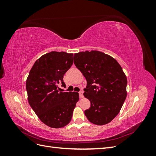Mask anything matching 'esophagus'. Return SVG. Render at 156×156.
Returning a JSON list of instances; mask_svg holds the SVG:
<instances>
[{
	"label": "esophagus",
	"instance_id": "34e87169",
	"mask_svg": "<svg viewBox=\"0 0 156 156\" xmlns=\"http://www.w3.org/2000/svg\"><path fill=\"white\" fill-rule=\"evenodd\" d=\"M79 97H80V98H83V91H80L79 92Z\"/></svg>",
	"mask_w": 156,
	"mask_h": 156
}]
</instances>
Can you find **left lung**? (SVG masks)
Instances as JSON below:
<instances>
[{"label": "left lung", "mask_w": 156, "mask_h": 156, "mask_svg": "<svg viewBox=\"0 0 156 156\" xmlns=\"http://www.w3.org/2000/svg\"><path fill=\"white\" fill-rule=\"evenodd\" d=\"M74 64L85 77L84 96L90 101L84 111L92 124L109 123L119 114L127 96V78L119 62L98 51L74 54Z\"/></svg>", "instance_id": "left-lung-1"}]
</instances>
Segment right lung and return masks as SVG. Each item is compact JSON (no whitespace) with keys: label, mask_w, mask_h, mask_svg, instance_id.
I'll use <instances>...</instances> for the list:
<instances>
[{"label":"right lung","mask_w":156,"mask_h":156,"mask_svg":"<svg viewBox=\"0 0 156 156\" xmlns=\"http://www.w3.org/2000/svg\"><path fill=\"white\" fill-rule=\"evenodd\" d=\"M73 62V55L51 51L42 55L31 68L26 81L28 101L40 120L53 128L66 126L72 120L79 93L60 91L64 75Z\"/></svg>","instance_id":"add662e5"}]
</instances>
